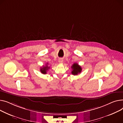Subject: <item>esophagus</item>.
Returning a JSON list of instances; mask_svg holds the SVG:
<instances>
[{"mask_svg": "<svg viewBox=\"0 0 123 123\" xmlns=\"http://www.w3.org/2000/svg\"><path fill=\"white\" fill-rule=\"evenodd\" d=\"M59 62H60V63H62L63 62V60L62 59H60L59 60Z\"/></svg>", "mask_w": 123, "mask_h": 123, "instance_id": "34e87169", "label": "esophagus"}]
</instances>
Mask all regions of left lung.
Masks as SVG:
<instances>
[{"instance_id": "1", "label": "left lung", "mask_w": 123, "mask_h": 123, "mask_svg": "<svg viewBox=\"0 0 123 123\" xmlns=\"http://www.w3.org/2000/svg\"><path fill=\"white\" fill-rule=\"evenodd\" d=\"M72 71H71V74L73 75H77L78 74H80L81 70L82 68L80 66H79L78 64L77 63H74L73 66H71Z\"/></svg>"}]
</instances>
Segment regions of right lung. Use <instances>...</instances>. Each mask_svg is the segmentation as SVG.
<instances>
[{"label":"right lung","mask_w":123,"mask_h":123,"mask_svg":"<svg viewBox=\"0 0 123 123\" xmlns=\"http://www.w3.org/2000/svg\"><path fill=\"white\" fill-rule=\"evenodd\" d=\"M48 63L46 64V66H43L42 68H41L40 69V71L41 72V73L43 74H47V70L49 69V67L48 66Z\"/></svg>","instance_id":"1"}]
</instances>
